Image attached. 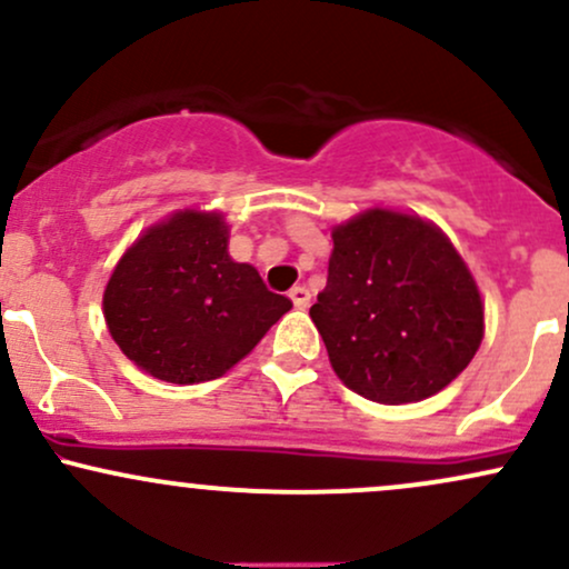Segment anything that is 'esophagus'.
<instances>
[{"label":"esophagus","instance_id":"esophagus-1","mask_svg":"<svg viewBox=\"0 0 569 569\" xmlns=\"http://www.w3.org/2000/svg\"><path fill=\"white\" fill-rule=\"evenodd\" d=\"M289 297H291L293 307H299V310H305V307L310 305V291H307L305 286H293V289L289 291Z\"/></svg>","mask_w":569,"mask_h":569}]
</instances>
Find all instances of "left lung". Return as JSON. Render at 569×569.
<instances>
[{
	"instance_id": "8db88e82",
	"label": "left lung",
	"mask_w": 569,
	"mask_h": 569,
	"mask_svg": "<svg viewBox=\"0 0 569 569\" xmlns=\"http://www.w3.org/2000/svg\"><path fill=\"white\" fill-rule=\"evenodd\" d=\"M326 289L310 307L337 377L377 403L439 393L471 363L485 305L439 227L371 208L331 232Z\"/></svg>"
}]
</instances>
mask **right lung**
<instances>
[{"label": "right lung", "mask_w": 569, "mask_h": 569, "mask_svg": "<svg viewBox=\"0 0 569 569\" xmlns=\"http://www.w3.org/2000/svg\"><path fill=\"white\" fill-rule=\"evenodd\" d=\"M224 217L179 211L128 248L103 291L109 335L162 382L217 380L291 310L227 253Z\"/></svg>", "instance_id": "obj_1"}]
</instances>
